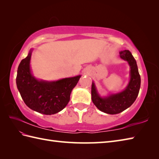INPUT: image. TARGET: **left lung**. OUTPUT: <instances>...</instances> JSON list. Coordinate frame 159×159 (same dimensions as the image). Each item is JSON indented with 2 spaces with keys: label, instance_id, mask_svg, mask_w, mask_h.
I'll return each instance as SVG.
<instances>
[{
  "label": "left lung",
  "instance_id": "8db88e82",
  "mask_svg": "<svg viewBox=\"0 0 159 159\" xmlns=\"http://www.w3.org/2000/svg\"><path fill=\"white\" fill-rule=\"evenodd\" d=\"M121 59L128 62L130 66V80L126 88L120 92L101 96L95 83L92 85V100L100 111L107 114H117L130 107L135 101L141 86V77L135 59L128 50L120 52Z\"/></svg>",
  "mask_w": 159,
  "mask_h": 159
}]
</instances>
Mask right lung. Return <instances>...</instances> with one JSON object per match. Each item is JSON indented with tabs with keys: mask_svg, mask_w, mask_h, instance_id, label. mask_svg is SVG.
Segmentation results:
<instances>
[{
	"mask_svg": "<svg viewBox=\"0 0 159 159\" xmlns=\"http://www.w3.org/2000/svg\"><path fill=\"white\" fill-rule=\"evenodd\" d=\"M33 49L21 61L18 68L16 85L22 98L30 109L44 115L59 112L66 107L70 94L81 75L54 81L39 80L33 75L31 58Z\"/></svg>",
	"mask_w": 159,
	"mask_h": 159,
	"instance_id": "1",
	"label": "right lung"
}]
</instances>
